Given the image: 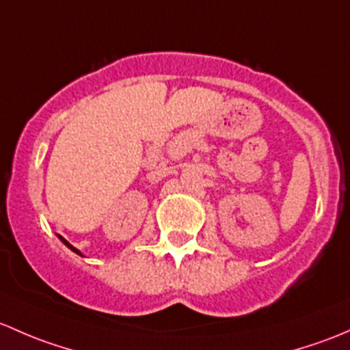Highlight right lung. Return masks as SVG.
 Returning <instances> with one entry per match:
<instances>
[{"label": "right lung", "instance_id": "right-lung-1", "mask_svg": "<svg viewBox=\"0 0 350 350\" xmlns=\"http://www.w3.org/2000/svg\"><path fill=\"white\" fill-rule=\"evenodd\" d=\"M60 239H62V241H64V243H66V244H67V246H68V247H70V250H72V251H74V253L81 254V251H79V250H75V247H74V246H72V244H68V243H67V241H66V239H64V237H60Z\"/></svg>", "mask_w": 350, "mask_h": 350}]
</instances>
